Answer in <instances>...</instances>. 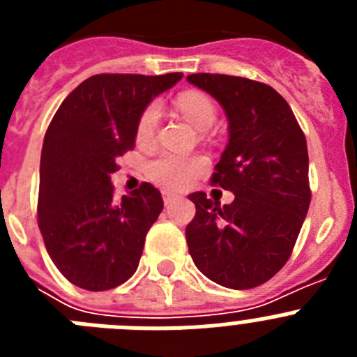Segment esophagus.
Returning <instances> with one entry per match:
<instances>
[{
    "label": "esophagus",
    "instance_id": "1",
    "mask_svg": "<svg viewBox=\"0 0 357 357\" xmlns=\"http://www.w3.org/2000/svg\"><path fill=\"white\" fill-rule=\"evenodd\" d=\"M178 198H181V195L172 193V191H162V200H164V204H166V206H169L172 202L178 200Z\"/></svg>",
    "mask_w": 357,
    "mask_h": 357
}]
</instances>
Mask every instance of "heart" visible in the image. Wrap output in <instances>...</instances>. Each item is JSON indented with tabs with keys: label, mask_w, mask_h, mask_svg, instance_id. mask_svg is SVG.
I'll list each match as a JSON object with an SVG mask.
<instances>
[{
	"label": "heart",
	"mask_w": 357,
	"mask_h": 357,
	"mask_svg": "<svg viewBox=\"0 0 357 357\" xmlns=\"http://www.w3.org/2000/svg\"><path fill=\"white\" fill-rule=\"evenodd\" d=\"M176 105L191 125L200 130H206L214 123L216 109L206 94L182 93L176 98ZM160 118V109L157 103H150L143 110L137 121V139L146 143L155 135L157 123ZM207 168V159L202 155H182L173 151H160L159 155L148 162V176L155 184L166 189H184Z\"/></svg>",
	"instance_id": "1"
}]
</instances>
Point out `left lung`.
Returning a JSON list of instances; mask_svg holds the SVG:
<instances>
[{"label":"left lung","instance_id":"obj_1","mask_svg":"<svg viewBox=\"0 0 357 357\" xmlns=\"http://www.w3.org/2000/svg\"><path fill=\"white\" fill-rule=\"evenodd\" d=\"M188 82L225 112L229 143L211 182L234 193V202L223 207L204 191L189 195L197 207L185 227L189 254L216 284L255 288L284 266L307 214L304 132L270 85L211 73L189 75Z\"/></svg>","mask_w":357,"mask_h":357}]
</instances>
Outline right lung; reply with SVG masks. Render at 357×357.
<instances>
[{
    "label": "right lung",
    "mask_w": 357,
    "mask_h": 357,
    "mask_svg": "<svg viewBox=\"0 0 357 357\" xmlns=\"http://www.w3.org/2000/svg\"><path fill=\"white\" fill-rule=\"evenodd\" d=\"M182 77L94 75L69 93L50 123L40 153L39 229L55 266L78 288L112 289L139 266L162 197L143 182L116 202L110 175L118 172L116 159L134 148L148 103Z\"/></svg>",
    "instance_id": "obj_1"
}]
</instances>
